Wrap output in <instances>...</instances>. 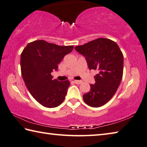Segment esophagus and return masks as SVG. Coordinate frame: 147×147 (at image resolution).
<instances>
[{
	"mask_svg": "<svg viewBox=\"0 0 147 147\" xmlns=\"http://www.w3.org/2000/svg\"><path fill=\"white\" fill-rule=\"evenodd\" d=\"M74 82L75 84H81V83L82 82L81 81H77V80H76V81H74Z\"/></svg>",
	"mask_w": 147,
	"mask_h": 147,
	"instance_id": "esophagus-1",
	"label": "esophagus"
}]
</instances>
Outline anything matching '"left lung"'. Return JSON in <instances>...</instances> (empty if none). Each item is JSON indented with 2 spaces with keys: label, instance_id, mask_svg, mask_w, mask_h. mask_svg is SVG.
I'll return each instance as SVG.
<instances>
[{
  "label": "left lung",
  "instance_id": "8db88e82",
  "mask_svg": "<svg viewBox=\"0 0 147 147\" xmlns=\"http://www.w3.org/2000/svg\"><path fill=\"white\" fill-rule=\"evenodd\" d=\"M75 49L85 57L90 70L98 71L95 83L90 91L83 95L86 104L93 107L103 106L111 98L122 79L123 56L115 41L98 38Z\"/></svg>",
  "mask_w": 147,
  "mask_h": 147
}]
</instances>
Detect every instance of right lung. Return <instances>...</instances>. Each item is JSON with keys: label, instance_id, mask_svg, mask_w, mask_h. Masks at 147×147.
Wrapping results in <instances>:
<instances>
[{"label": "right lung", "instance_id": "right-lung-1", "mask_svg": "<svg viewBox=\"0 0 147 147\" xmlns=\"http://www.w3.org/2000/svg\"><path fill=\"white\" fill-rule=\"evenodd\" d=\"M73 49V45L59 46L38 40L27 44L22 52L24 82L31 95L43 106L56 107L65 100L70 82L53 79L51 73L57 70L58 64Z\"/></svg>", "mask_w": 147, "mask_h": 147}]
</instances>
